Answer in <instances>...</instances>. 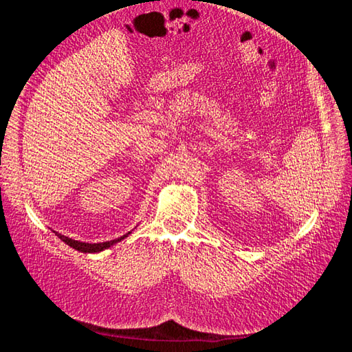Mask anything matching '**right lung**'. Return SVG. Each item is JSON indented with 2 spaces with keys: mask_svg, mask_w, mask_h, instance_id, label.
<instances>
[{
  "mask_svg": "<svg viewBox=\"0 0 352 352\" xmlns=\"http://www.w3.org/2000/svg\"><path fill=\"white\" fill-rule=\"evenodd\" d=\"M131 233H132V230L127 232L126 235H123V236H120V238L113 239V241H107V242H100V243H89V242L74 241V239H72V238H69V236L61 235V233H58V232H56V235H57L63 242L67 243L69 247H72L73 250H76V251H79V252H85V254H95V252H101V251H104V250H109L110 247H113L114 243L120 242V241H123L124 238L129 236Z\"/></svg>",
  "mask_w": 352,
  "mask_h": 352,
  "instance_id": "obj_1",
  "label": "right lung"
}]
</instances>
